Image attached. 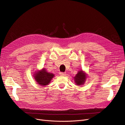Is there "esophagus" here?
I'll list each match as a JSON object with an SVG mask.
<instances>
[{"mask_svg": "<svg viewBox=\"0 0 125 125\" xmlns=\"http://www.w3.org/2000/svg\"><path fill=\"white\" fill-rule=\"evenodd\" d=\"M60 75H62V76H66V73H60Z\"/></svg>", "mask_w": 125, "mask_h": 125, "instance_id": "obj_1", "label": "esophagus"}]
</instances>
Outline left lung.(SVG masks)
<instances>
[{"instance_id":"left-lung-1","label":"left lung","mask_w":125,"mask_h":125,"mask_svg":"<svg viewBox=\"0 0 125 125\" xmlns=\"http://www.w3.org/2000/svg\"><path fill=\"white\" fill-rule=\"evenodd\" d=\"M87 74L85 72L80 70L78 71L77 74L74 77V81L75 84L77 85H82L85 83L86 78Z\"/></svg>"}]
</instances>
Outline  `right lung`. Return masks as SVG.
Returning <instances> with one entry per match:
<instances>
[{"label":"right lung","mask_w":125,"mask_h":125,"mask_svg":"<svg viewBox=\"0 0 125 125\" xmlns=\"http://www.w3.org/2000/svg\"><path fill=\"white\" fill-rule=\"evenodd\" d=\"M34 73V79L36 82V83L41 86L48 85L52 79L55 76L54 74L48 73L45 68L35 71Z\"/></svg>","instance_id":"add662e5"}]
</instances>
